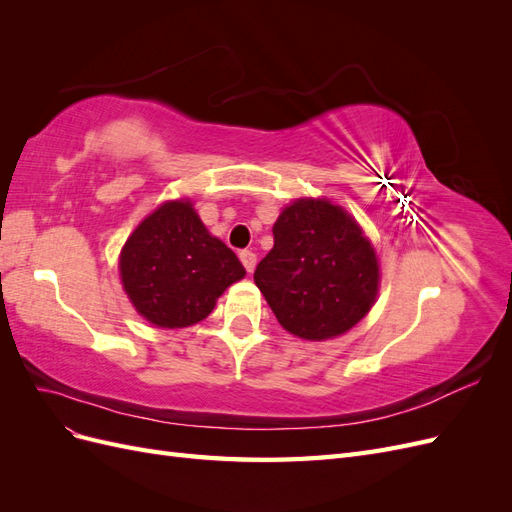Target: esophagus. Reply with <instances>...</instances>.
<instances>
[{
    "mask_svg": "<svg viewBox=\"0 0 512 512\" xmlns=\"http://www.w3.org/2000/svg\"><path fill=\"white\" fill-rule=\"evenodd\" d=\"M239 258H241V262H243L245 271H247V273H252V271H254V267H256V254H254V252H250V250H243V252L239 254Z\"/></svg>",
    "mask_w": 512,
    "mask_h": 512,
    "instance_id": "obj_1",
    "label": "esophagus"
}]
</instances>
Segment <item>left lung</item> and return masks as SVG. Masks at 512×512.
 Segmentation results:
<instances>
[{
    "label": "left lung",
    "instance_id": "8db88e82",
    "mask_svg": "<svg viewBox=\"0 0 512 512\" xmlns=\"http://www.w3.org/2000/svg\"><path fill=\"white\" fill-rule=\"evenodd\" d=\"M254 282L282 327L309 342L350 331L376 301L380 269L361 226L327 198H299L273 224Z\"/></svg>",
    "mask_w": 512,
    "mask_h": 512
}]
</instances>
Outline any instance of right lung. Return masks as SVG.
Segmentation results:
<instances>
[{"mask_svg":"<svg viewBox=\"0 0 512 512\" xmlns=\"http://www.w3.org/2000/svg\"><path fill=\"white\" fill-rule=\"evenodd\" d=\"M119 275L147 322L183 329L205 320L245 269L230 247L209 235L190 200H168L123 245Z\"/></svg>","mask_w":512,"mask_h":512,"instance_id":"obj_1","label":"right lung"}]
</instances>
